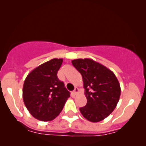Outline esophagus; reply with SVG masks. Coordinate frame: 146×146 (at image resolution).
Segmentation results:
<instances>
[{
	"label": "esophagus",
	"mask_w": 146,
	"mask_h": 146,
	"mask_svg": "<svg viewBox=\"0 0 146 146\" xmlns=\"http://www.w3.org/2000/svg\"><path fill=\"white\" fill-rule=\"evenodd\" d=\"M78 91H79L78 88V87H75V89H74V91H73L74 94V95H77V94H78Z\"/></svg>",
	"instance_id": "1"
}]
</instances>
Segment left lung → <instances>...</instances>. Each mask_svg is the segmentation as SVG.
Instances as JSON below:
<instances>
[{"instance_id": "left-lung-1", "label": "left lung", "mask_w": 146, "mask_h": 146, "mask_svg": "<svg viewBox=\"0 0 146 146\" xmlns=\"http://www.w3.org/2000/svg\"><path fill=\"white\" fill-rule=\"evenodd\" d=\"M81 74L87 103L80 108L86 119L98 123L105 119L114 111L119 101L120 86L112 71L91 59L72 61Z\"/></svg>"}]
</instances>
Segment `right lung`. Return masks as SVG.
Returning a JSON list of instances; mask_svg holds the SVG:
<instances>
[{"label":"right lung","mask_w":146,"mask_h":146,"mask_svg":"<svg viewBox=\"0 0 146 146\" xmlns=\"http://www.w3.org/2000/svg\"><path fill=\"white\" fill-rule=\"evenodd\" d=\"M63 59H52L32 70L25 79L23 102L32 116L41 121L55 119L70 96L57 77Z\"/></svg>","instance_id":"obj_1"}]
</instances>
